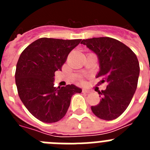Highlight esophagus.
Here are the masks:
<instances>
[{
  "label": "esophagus",
  "instance_id": "obj_1",
  "mask_svg": "<svg viewBox=\"0 0 150 150\" xmlns=\"http://www.w3.org/2000/svg\"><path fill=\"white\" fill-rule=\"evenodd\" d=\"M83 93H90L91 91L88 89H86V88H83Z\"/></svg>",
  "mask_w": 150,
  "mask_h": 150
}]
</instances>
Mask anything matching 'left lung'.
I'll return each mask as SVG.
<instances>
[{"instance_id":"8db88e82","label":"left lung","mask_w":150,"mask_h":150,"mask_svg":"<svg viewBox=\"0 0 150 150\" xmlns=\"http://www.w3.org/2000/svg\"><path fill=\"white\" fill-rule=\"evenodd\" d=\"M81 43L96 54L99 63L96 77L107 83L106 89L98 91L99 104L91 106V111L101 120H115L127 109L137 89L140 74L137 56L126 45L111 38H90Z\"/></svg>"}]
</instances>
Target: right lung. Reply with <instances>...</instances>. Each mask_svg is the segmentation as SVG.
<instances>
[{
	"label": "right lung",
	"mask_w": 150,
	"mask_h": 150,
	"mask_svg": "<svg viewBox=\"0 0 150 150\" xmlns=\"http://www.w3.org/2000/svg\"><path fill=\"white\" fill-rule=\"evenodd\" d=\"M80 41L43 38L30 43L19 56L15 74L18 96L40 121L52 123L62 120L73 95L82 91L73 84L54 86L55 72L62 71L68 54Z\"/></svg>",
	"instance_id": "right-lung-1"
}]
</instances>
